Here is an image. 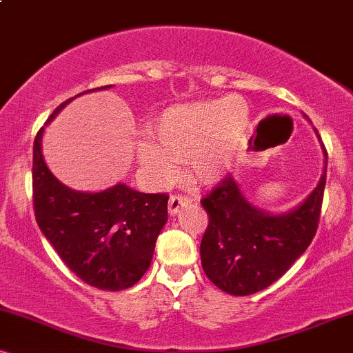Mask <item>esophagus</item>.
Returning a JSON list of instances; mask_svg holds the SVG:
<instances>
[{
	"mask_svg": "<svg viewBox=\"0 0 353 353\" xmlns=\"http://www.w3.org/2000/svg\"><path fill=\"white\" fill-rule=\"evenodd\" d=\"M191 202H192V199H191V197H188V196H180V194L172 196L170 201H168V214L176 215L178 212H180L181 207L190 205Z\"/></svg>",
	"mask_w": 353,
	"mask_h": 353,
	"instance_id": "esophagus-1",
	"label": "esophagus"
}]
</instances>
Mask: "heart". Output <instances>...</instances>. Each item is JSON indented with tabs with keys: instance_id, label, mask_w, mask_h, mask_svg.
I'll list each match as a JSON object with an SVG mask.
<instances>
[{
	"instance_id": "b5f03b06",
	"label": "heart",
	"mask_w": 353,
	"mask_h": 353,
	"mask_svg": "<svg viewBox=\"0 0 353 353\" xmlns=\"http://www.w3.org/2000/svg\"><path fill=\"white\" fill-rule=\"evenodd\" d=\"M249 128V104L238 94L176 104L152 120L148 132L157 144L141 141L137 157L156 183L173 180L175 162H186L191 178L214 185L234 165Z\"/></svg>"
}]
</instances>
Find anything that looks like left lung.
<instances>
[{
  "instance_id": "8db88e82",
  "label": "left lung",
  "mask_w": 353,
  "mask_h": 353,
  "mask_svg": "<svg viewBox=\"0 0 353 353\" xmlns=\"http://www.w3.org/2000/svg\"><path fill=\"white\" fill-rule=\"evenodd\" d=\"M303 117H308L303 114ZM312 123V120H308ZM325 165L313 191L294 209L270 214L249 202L228 175L202 205L209 226L201 241V263L207 278L231 296L263 291L305 252L316 233L326 185L327 152L318 130Z\"/></svg>"
}]
</instances>
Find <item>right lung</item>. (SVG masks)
<instances>
[{
    "mask_svg": "<svg viewBox=\"0 0 353 353\" xmlns=\"http://www.w3.org/2000/svg\"><path fill=\"white\" fill-rule=\"evenodd\" d=\"M75 98L62 103L45 127ZM45 127L33 143L32 168L33 207L41 233L81 281L112 292L132 288L151 265L157 236L167 223L168 196L134 191L125 183L98 192L65 186L43 157Z\"/></svg>",
    "mask_w": 353,
    "mask_h": 353,
    "instance_id": "right-lung-1",
    "label": "right lung"
}]
</instances>
